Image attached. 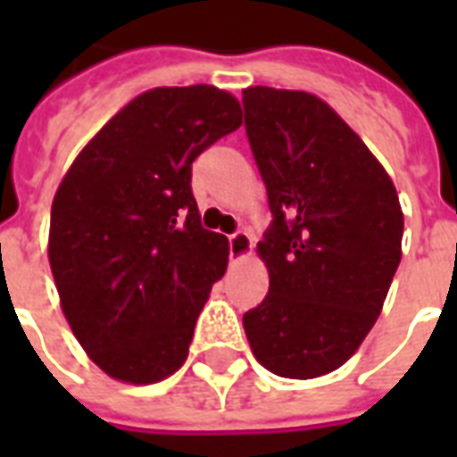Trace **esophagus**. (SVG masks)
<instances>
[{
	"instance_id": "esophagus-1",
	"label": "esophagus",
	"mask_w": 457,
	"mask_h": 457,
	"mask_svg": "<svg viewBox=\"0 0 457 457\" xmlns=\"http://www.w3.org/2000/svg\"><path fill=\"white\" fill-rule=\"evenodd\" d=\"M254 252V242L247 232H235L229 235V257L232 259H247Z\"/></svg>"
}]
</instances>
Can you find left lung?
<instances>
[{
  "label": "left lung",
  "instance_id": "obj_1",
  "mask_svg": "<svg viewBox=\"0 0 457 457\" xmlns=\"http://www.w3.org/2000/svg\"><path fill=\"white\" fill-rule=\"evenodd\" d=\"M274 222L257 245L269 294L245 313L262 367L313 379L343 367L382 313L402 262L403 212L389 173L318 95L242 93Z\"/></svg>",
  "mask_w": 457,
  "mask_h": 457
}]
</instances>
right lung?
<instances>
[{"label": "right lung", "mask_w": 457, "mask_h": 457, "mask_svg": "<svg viewBox=\"0 0 457 457\" xmlns=\"http://www.w3.org/2000/svg\"><path fill=\"white\" fill-rule=\"evenodd\" d=\"M242 124L215 85L154 87L121 107L65 170L48 262L68 326L117 382L156 384L188 357L228 237L200 225L190 163Z\"/></svg>", "instance_id": "add662e5"}]
</instances>
